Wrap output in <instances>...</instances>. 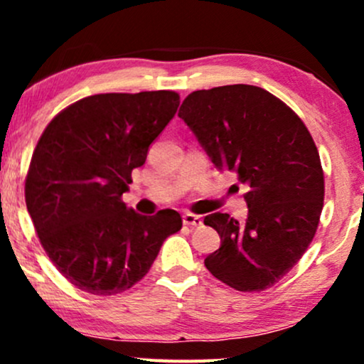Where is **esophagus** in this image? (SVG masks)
Instances as JSON below:
<instances>
[{
	"label": "esophagus",
	"instance_id": "1",
	"mask_svg": "<svg viewBox=\"0 0 364 364\" xmlns=\"http://www.w3.org/2000/svg\"><path fill=\"white\" fill-rule=\"evenodd\" d=\"M183 224L188 225V228H200L202 225V219L195 214H185L183 215Z\"/></svg>",
	"mask_w": 364,
	"mask_h": 364
}]
</instances>
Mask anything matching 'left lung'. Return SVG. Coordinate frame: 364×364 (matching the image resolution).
<instances>
[{
  "label": "left lung",
  "instance_id": "obj_1",
  "mask_svg": "<svg viewBox=\"0 0 364 364\" xmlns=\"http://www.w3.org/2000/svg\"><path fill=\"white\" fill-rule=\"evenodd\" d=\"M178 116L217 169L236 171L248 215H207L220 248L205 258L214 277L236 291L272 287L315 236L323 208V169L310 132L291 107L255 85L196 90Z\"/></svg>",
  "mask_w": 364,
  "mask_h": 364
}]
</instances>
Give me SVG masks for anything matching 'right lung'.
<instances>
[{
  "label": "right lung",
  "mask_w": 364,
  "mask_h": 364,
  "mask_svg": "<svg viewBox=\"0 0 364 364\" xmlns=\"http://www.w3.org/2000/svg\"><path fill=\"white\" fill-rule=\"evenodd\" d=\"M178 106L173 90L90 95L63 109L37 141L25 203L49 260L78 289H129L181 229L176 210L140 215L121 200Z\"/></svg>",
  "instance_id": "1"
}]
</instances>
